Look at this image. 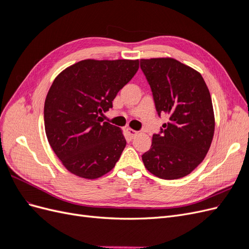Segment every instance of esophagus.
<instances>
[{
  "mask_svg": "<svg viewBox=\"0 0 249 249\" xmlns=\"http://www.w3.org/2000/svg\"><path fill=\"white\" fill-rule=\"evenodd\" d=\"M126 132H127V134H129V136H130L131 138H134L135 136H137V134H138L137 131L132 130V129H126Z\"/></svg>",
  "mask_w": 249,
  "mask_h": 249,
  "instance_id": "1",
  "label": "esophagus"
}]
</instances>
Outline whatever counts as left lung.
Listing matches in <instances>:
<instances>
[{"mask_svg": "<svg viewBox=\"0 0 249 249\" xmlns=\"http://www.w3.org/2000/svg\"><path fill=\"white\" fill-rule=\"evenodd\" d=\"M158 115H168L152 146L142 155L145 168L163 179L186 177L205 159L214 136L210 91L201 74L172 58L141 59Z\"/></svg>", "mask_w": 249, "mask_h": 249, "instance_id": "obj_1", "label": "left lung"}]
</instances>
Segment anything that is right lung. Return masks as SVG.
Here are the masks:
<instances>
[{"mask_svg": "<svg viewBox=\"0 0 249 249\" xmlns=\"http://www.w3.org/2000/svg\"><path fill=\"white\" fill-rule=\"evenodd\" d=\"M139 69V60H83L54 80L44 102V129L66 169L84 178L106 175L126 141L100 115Z\"/></svg>", "mask_w": 249, "mask_h": 249, "instance_id": "obj_1", "label": "right lung"}]
</instances>
